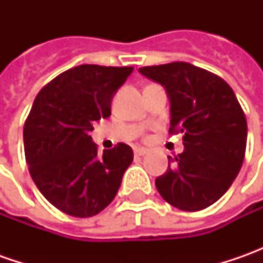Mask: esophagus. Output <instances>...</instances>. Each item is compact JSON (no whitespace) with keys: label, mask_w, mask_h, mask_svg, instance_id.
<instances>
[{"label":"esophagus","mask_w":263,"mask_h":263,"mask_svg":"<svg viewBox=\"0 0 263 263\" xmlns=\"http://www.w3.org/2000/svg\"><path fill=\"white\" fill-rule=\"evenodd\" d=\"M135 154H136L137 157H143V155L147 154V149H145V147H136L135 149Z\"/></svg>","instance_id":"1"}]
</instances>
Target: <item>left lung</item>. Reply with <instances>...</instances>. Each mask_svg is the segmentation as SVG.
Here are the masks:
<instances>
[{"mask_svg": "<svg viewBox=\"0 0 263 263\" xmlns=\"http://www.w3.org/2000/svg\"><path fill=\"white\" fill-rule=\"evenodd\" d=\"M139 71L165 87L170 98V133H183L184 151L174 167L155 180L170 205L195 212L215 203L241 168L248 123L233 89L200 67L176 61Z\"/></svg>", "mask_w": 263, "mask_h": 263, "instance_id": "left-lung-1", "label": "left lung"}]
</instances>
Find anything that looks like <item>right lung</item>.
<instances>
[{
	"mask_svg": "<svg viewBox=\"0 0 263 263\" xmlns=\"http://www.w3.org/2000/svg\"><path fill=\"white\" fill-rule=\"evenodd\" d=\"M132 71L77 66L35 98L23 128L26 162L39 192L67 215L87 218L105 209L133 161L126 143L99 155L90 137L96 121L111 116V101Z\"/></svg>",
	"mask_w": 263,
	"mask_h": 263,
	"instance_id": "right-lung-1",
	"label": "right lung"
}]
</instances>
